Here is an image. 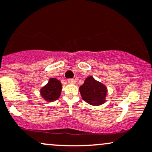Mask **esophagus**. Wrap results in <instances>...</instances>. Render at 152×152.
<instances>
[{"label": "esophagus", "mask_w": 152, "mask_h": 152, "mask_svg": "<svg viewBox=\"0 0 152 152\" xmlns=\"http://www.w3.org/2000/svg\"><path fill=\"white\" fill-rule=\"evenodd\" d=\"M68 83H70V84H75V83H76V81L73 79H68Z\"/></svg>", "instance_id": "esophagus-1"}]
</instances>
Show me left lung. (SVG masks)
<instances>
[{"mask_svg": "<svg viewBox=\"0 0 152 152\" xmlns=\"http://www.w3.org/2000/svg\"><path fill=\"white\" fill-rule=\"evenodd\" d=\"M79 90L82 99L89 104L99 105L105 102L106 86L96 81L92 76L86 78Z\"/></svg>", "mask_w": 152, "mask_h": 152, "instance_id": "8db88e82", "label": "left lung"}]
</instances>
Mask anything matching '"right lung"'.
<instances>
[{"mask_svg":"<svg viewBox=\"0 0 152 152\" xmlns=\"http://www.w3.org/2000/svg\"><path fill=\"white\" fill-rule=\"evenodd\" d=\"M62 85L61 81L58 79H50L48 84L41 89L40 93L42 96L48 102H53L58 99L61 94Z\"/></svg>","mask_w":152,"mask_h":152,"instance_id":"add662e5","label":"right lung"}]
</instances>
